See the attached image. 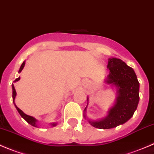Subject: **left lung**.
Here are the masks:
<instances>
[{"instance_id":"8db88e82","label":"left lung","mask_w":154,"mask_h":154,"mask_svg":"<svg viewBox=\"0 0 154 154\" xmlns=\"http://www.w3.org/2000/svg\"><path fill=\"white\" fill-rule=\"evenodd\" d=\"M107 68L110 72L105 82L117 87V97L105 118L88 120L91 125L98 129H110L124 124L133 117L140 100V84L133 68L118 58H109Z\"/></svg>"}]
</instances>
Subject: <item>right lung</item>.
I'll list each match as a JSON object with an SVG mask.
<instances>
[{"label": "right lung", "instance_id": "obj_1", "mask_svg": "<svg viewBox=\"0 0 154 154\" xmlns=\"http://www.w3.org/2000/svg\"><path fill=\"white\" fill-rule=\"evenodd\" d=\"M24 65H25V62L23 61V63H22L21 66H20V70H19V71H18L19 73H20V72H21V70H23V67H24ZM20 77L17 78L16 80H14V82H16V81H18V80H20ZM12 90H13V94H12V97H13V102H14V99H15V97H16L17 93H16V91H15V88H14V84H12ZM14 105H15V103H14ZM15 106H16V109L17 110L18 113H20V116H21V117H23V118L24 119V120H25L28 123V124H30V125H32L33 127H37V120H36L34 117H31V116H29V115L25 114V113H23V112L20 109H19V108L17 107L16 105H15ZM56 125H57V123H53V124H51V126H52V127H54V126H56Z\"/></svg>", "mask_w": 154, "mask_h": 154}]
</instances>
